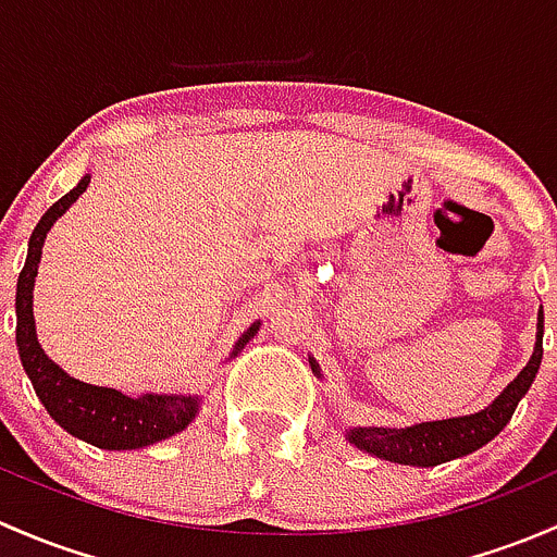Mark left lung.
<instances>
[{"instance_id":"1","label":"left lung","mask_w":557,"mask_h":557,"mask_svg":"<svg viewBox=\"0 0 557 557\" xmlns=\"http://www.w3.org/2000/svg\"><path fill=\"white\" fill-rule=\"evenodd\" d=\"M542 337H544V311L536 313V343L529 364L518 372L515 381L507 383L502 394L488 407L469 416L443 418V421H423L412 426H351L346 429V440L354 448L370 453L392 463L405 467H437L488 445L498 432L509 423L515 407L525 397L534 383L539 364H542ZM313 375L321 377L317 359L308 357Z\"/></svg>"}]
</instances>
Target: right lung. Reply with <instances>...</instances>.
I'll return each mask as SVG.
<instances>
[{"instance_id": "right-lung-1", "label": "right lung", "mask_w": 557, "mask_h": 557, "mask_svg": "<svg viewBox=\"0 0 557 557\" xmlns=\"http://www.w3.org/2000/svg\"><path fill=\"white\" fill-rule=\"evenodd\" d=\"M90 185V174H85L64 198L55 200L42 220L34 227L28 238L26 265H23L18 286H15V343H18V357L39 403L50 412L61 429H66L72 437L83 443L96 445L104 450H136L147 445L169 440L174 434L185 432L198 416L200 394H141L128 397L117 388L94 386L83 383L61 370L48 354L42 351L37 341V324H34V281H37L39 260H42V246L50 227L59 216H64L69 206L79 198ZM260 332V321L249 326L233 346L231 359H236L240 348Z\"/></svg>"}]
</instances>
